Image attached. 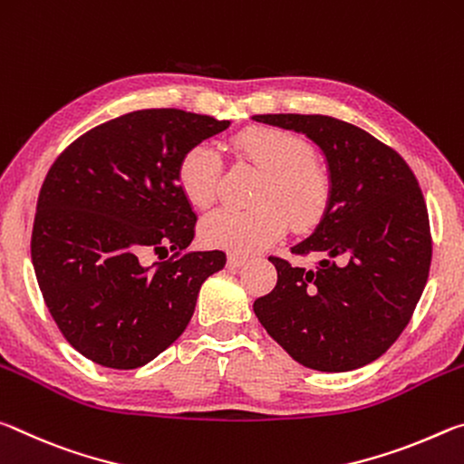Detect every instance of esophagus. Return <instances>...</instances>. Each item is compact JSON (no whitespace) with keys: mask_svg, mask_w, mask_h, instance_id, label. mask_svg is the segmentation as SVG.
Listing matches in <instances>:
<instances>
[{"mask_svg":"<svg viewBox=\"0 0 464 464\" xmlns=\"http://www.w3.org/2000/svg\"><path fill=\"white\" fill-rule=\"evenodd\" d=\"M245 263H246V256H240V255H230V256H227V267H232V269H238Z\"/></svg>","mask_w":464,"mask_h":464,"instance_id":"34e87169","label":"esophagus"}]
</instances>
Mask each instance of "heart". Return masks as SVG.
<instances>
[{
  "mask_svg": "<svg viewBox=\"0 0 464 464\" xmlns=\"http://www.w3.org/2000/svg\"><path fill=\"white\" fill-rule=\"evenodd\" d=\"M242 156L265 172L250 209H218L203 218L201 240L211 248L253 255L284 237L287 218L294 227H310L321 218L329 185L313 164L314 151L298 135L282 129L253 127L234 140ZM222 158L209 143H197L182 154L177 179L180 191L195 208L216 199Z\"/></svg>",
  "mask_w": 464,
  "mask_h": 464,
  "instance_id": "b5f03b06",
  "label": "heart"
}]
</instances>
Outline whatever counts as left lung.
<instances>
[{
  "label": "left lung",
  "mask_w": 464,
  "mask_h": 464,
  "mask_svg": "<svg viewBox=\"0 0 464 464\" xmlns=\"http://www.w3.org/2000/svg\"><path fill=\"white\" fill-rule=\"evenodd\" d=\"M306 135L329 172L321 222L295 255L316 267L269 259L273 292L255 300L265 331L310 370L349 372L374 362L411 318L428 282L431 237L415 174L363 129L326 115H255Z\"/></svg>",
  "instance_id": "obj_1"
}]
</instances>
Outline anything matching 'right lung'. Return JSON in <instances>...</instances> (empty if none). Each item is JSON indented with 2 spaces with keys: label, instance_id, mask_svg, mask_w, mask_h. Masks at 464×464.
Masks as SVG:
<instances>
[{
  "label": "right lung",
  "instance_id": "1",
  "mask_svg": "<svg viewBox=\"0 0 464 464\" xmlns=\"http://www.w3.org/2000/svg\"><path fill=\"white\" fill-rule=\"evenodd\" d=\"M230 121L133 111L75 140L44 179L30 253L53 321L83 358L146 366L177 341L222 250L191 253L197 216L180 191L182 154ZM170 247V262L140 256Z\"/></svg>",
  "mask_w": 464,
  "mask_h": 464
}]
</instances>
